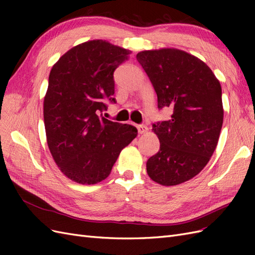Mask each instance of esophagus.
I'll use <instances>...</instances> for the list:
<instances>
[{
	"mask_svg": "<svg viewBox=\"0 0 255 255\" xmlns=\"http://www.w3.org/2000/svg\"><path fill=\"white\" fill-rule=\"evenodd\" d=\"M137 129H138V133H139V134H145L146 132H148V128H146L143 125L137 126Z\"/></svg>",
	"mask_w": 255,
	"mask_h": 255,
	"instance_id": "obj_1",
	"label": "esophagus"
}]
</instances>
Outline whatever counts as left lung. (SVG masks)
<instances>
[{"label": "left lung", "instance_id": "1", "mask_svg": "<svg viewBox=\"0 0 255 255\" xmlns=\"http://www.w3.org/2000/svg\"><path fill=\"white\" fill-rule=\"evenodd\" d=\"M157 95V106L171 118L154 123L159 150L146 161L151 179L174 186L196 176L217 146L223 122L221 86L211 68L177 49L141 51L136 55Z\"/></svg>", "mask_w": 255, "mask_h": 255}]
</instances>
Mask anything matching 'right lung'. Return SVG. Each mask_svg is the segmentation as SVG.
<instances>
[{
  "instance_id": "obj_1",
  "label": "right lung",
  "mask_w": 255,
  "mask_h": 255,
  "mask_svg": "<svg viewBox=\"0 0 255 255\" xmlns=\"http://www.w3.org/2000/svg\"><path fill=\"white\" fill-rule=\"evenodd\" d=\"M130 51L106 40L75 45L51 69L43 101L47 142L59 170L80 184L110 175L123 148L137 136L129 125L100 118L116 103L114 72Z\"/></svg>"
}]
</instances>
